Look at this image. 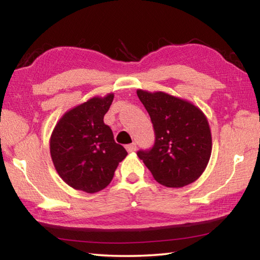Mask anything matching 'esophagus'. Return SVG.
Segmentation results:
<instances>
[{"instance_id":"esophagus-1","label":"esophagus","mask_w":260,"mask_h":260,"mask_svg":"<svg viewBox=\"0 0 260 260\" xmlns=\"http://www.w3.org/2000/svg\"><path fill=\"white\" fill-rule=\"evenodd\" d=\"M126 150L128 151V152L135 151V150H136V143L133 142V143H131V144H127V146H126Z\"/></svg>"}]
</instances>
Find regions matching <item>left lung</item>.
Returning a JSON list of instances; mask_svg holds the SVG:
<instances>
[{
	"label": "left lung",
	"instance_id": "1",
	"mask_svg": "<svg viewBox=\"0 0 260 260\" xmlns=\"http://www.w3.org/2000/svg\"><path fill=\"white\" fill-rule=\"evenodd\" d=\"M138 96L150 116L155 131L151 149L138 151L157 182L180 188L204 172L212 150L208 119L188 101L162 91L139 89Z\"/></svg>",
	"mask_w": 260,
	"mask_h": 260
}]
</instances>
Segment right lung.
Here are the masks:
<instances>
[{"label":"right lung","instance_id":"1","mask_svg":"<svg viewBox=\"0 0 260 260\" xmlns=\"http://www.w3.org/2000/svg\"><path fill=\"white\" fill-rule=\"evenodd\" d=\"M112 101L113 94L88 100L64 113L52 131V162L64 182L77 190L88 193L102 190L127 156L103 121Z\"/></svg>","mask_w":260,"mask_h":260}]
</instances>
